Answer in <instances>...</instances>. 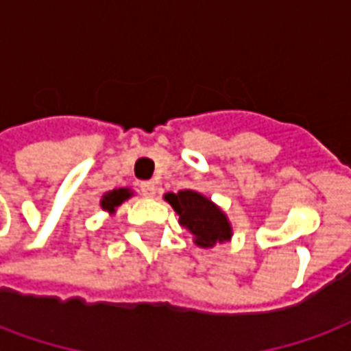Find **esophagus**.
<instances>
[{"label": "esophagus", "instance_id": "obj_1", "mask_svg": "<svg viewBox=\"0 0 351 351\" xmlns=\"http://www.w3.org/2000/svg\"><path fill=\"white\" fill-rule=\"evenodd\" d=\"M139 188H141V193L145 197H154L156 195V184L154 182H141V186H139Z\"/></svg>", "mask_w": 351, "mask_h": 351}]
</instances>
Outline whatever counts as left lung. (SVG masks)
<instances>
[{
  "mask_svg": "<svg viewBox=\"0 0 351 351\" xmlns=\"http://www.w3.org/2000/svg\"><path fill=\"white\" fill-rule=\"evenodd\" d=\"M165 199L180 215V223L195 234V243L201 247H212L215 241L230 238V225L221 210L197 191L184 189L178 193H167Z\"/></svg>",
  "mask_w": 351,
  "mask_h": 351,
  "instance_id": "1",
  "label": "left lung"
}]
</instances>
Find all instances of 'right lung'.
Instances as JSON below:
<instances>
[{"instance_id":"add662e5","label":"right lung","mask_w":351,"mask_h":351,"mask_svg":"<svg viewBox=\"0 0 351 351\" xmlns=\"http://www.w3.org/2000/svg\"><path fill=\"white\" fill-rule=\"evenodd\" d=\"M132 195L128 189H113V191H110V193H106L102 199V208L108 210V212H115V208L121 204L123 201H126L128 197Z\"/></svg>"}]
</instances>
